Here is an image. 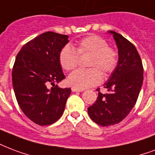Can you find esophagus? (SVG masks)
Returning <instances> with one entry per match:
<instances>
[{
    "instance_id": "1",
    "label": "esophagus",
    "mask_w": 155,
    "mask_h": 155,
    "mask_svg": "<svg viewBox=\"0 0 155 155\" xmlns=\"http://www.w3.org/2000/svg\"><path fill=\"white\" fill-rule=\"evenodd\" d=\"M71 91H72V92H83L84 89H80V88H75V87H72V88H71Z\"/></svg>"
}]
</instances>
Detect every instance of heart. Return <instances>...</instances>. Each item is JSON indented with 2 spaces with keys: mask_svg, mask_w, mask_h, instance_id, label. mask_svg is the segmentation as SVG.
<instances>
[{
  "mask_svg": "<svg viewBox=\"0 0 155 155\" xmlns=\"http://www.w3.org/2000/svg\"><path fill=\"white\" fill-rule=\"evenodd\" d=\"M92 54L90 69H78L69 75V83L75 88H84L98 84L103 75L114 71L118 65V54L110 48L108 42L98 35H89L80 40L76 49L71 45H65L59 54V62L66 71L75 69L79 63L80 54Z\"/></svg>",
  "mask_w": 155,
  "mask_h": 155,
  "instance_id": "heart-1",
  "label": "heart"
}]
</instances>
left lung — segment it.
<instances>
[{
	"mask_svg": "<svg viewBox=\"0 0 155 155\" xmlns=\"http://www.w3.org/2000/svg\"><path fill=\"white\" fill-rule=\"evenodd\" d=\"M118 48L119 62L105 83L106 94L98 92L97 101L88 108L91 120L101 126L121 122L135 106L143 82V66L136 47L123 35L114 31Z\"/></svg>",
	"mask_w": 155,
	"mask_h": 155,
	"instance_id": "8db88e82",
	"label": "left lung"
}]
</instances>
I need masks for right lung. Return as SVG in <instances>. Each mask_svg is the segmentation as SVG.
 Returning <instances> with one entry per match:
<instances>
[{"label":"right lung","instance_id":"obj_1","mask_svg":"<svg viewBox=\"0 0 155 155\" xmlns=\"http://www.w3.org/2000/svg\"><path fill=\"white\" fill-rule=\"evenodd\" d=\"M68 42V35L47 31L25 44L17 54L12 71L15 97L24 114L36 124H52L64 112L71 89L55 84L65 79L59 54Z\"/></svg>","mask_w":155,"mask_h":155}]
</instances>
